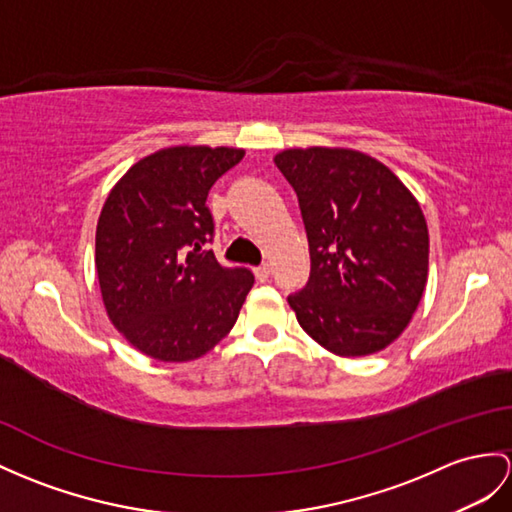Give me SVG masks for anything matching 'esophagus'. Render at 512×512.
<instances>
[{"instance_id": "esophagus-1", "label": "esophagus", "mask_w": 512, "mask_h": 512, "mask_svg": "<svg viewBox=\"0 0 512 512\" xmlns=\"http://www.w3.org/2000/svg\"><path fill=\"white\" fill-rule=\"evenodd\" d=\"M254 273H256V278H258V282H265V280L269 278V273H271V267H269V263H263V265H258V267L254 269Z\"/></svg>"}]
</instances>
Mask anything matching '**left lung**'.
<instances>
[{"label": "left lung", "mask_w": 512, "mask_h": 512, "mask_svg": "<svg viewBox=\"0 0 512 512\" xmlns=\"http://www.w3.org/2000/svg\"><path fill=\"white\" fill-rule=\"evenodd\" d=\"M297 193L310 278L289 295L299 326L336 356L384 350L413 319L428 282V226L419 202L380 160L354 149H284Z\"/></svg>", "instance_id": "obj_1"}]
</instances>
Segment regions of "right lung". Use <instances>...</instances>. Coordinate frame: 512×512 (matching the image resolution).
Returning a JSON list of instances; mask_svg holds the SVG:
<instances>
[{
	"label": "right lung",
	"instance_id": "add662e5",
	"mask_svg": "<svg viewBox=\"0 0 512 512\" xmlns=\"http://www.w3.org/2000/svg\"><path fill=\"white\" fill-rule=\"evenodd\" d=\"M243 149L180 145L145 156L108 193L95 232L106 313L126 339L162 363L195 360L226 336L254 284L213 249L206 197Z\"/></svg>",
	"mask_w": 512,
	"mask_h": 512
}]
</instances>
